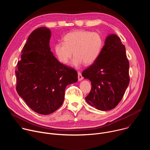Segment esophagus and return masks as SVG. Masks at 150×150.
<instances>
[{
  "label": "esophagus",
  "instance_id": "1",
  "mask_svg": "<svg viewBox=\"0 0 150 150\" xmlns=\"http://www.w3.org/2000/svg\"><path fill=\"white\" fill-rule=\"evenodd\" d=\"M78 81H82V80L83 79V76H82V75H81V72H78Z\"/></svg>",
  "mask_w": 150,
  "mask_h": 150
}]
</instances>
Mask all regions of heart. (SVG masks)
<instances>
[{"mask_svg": "<svg viewBox=\"0 0 150 150\" xmlns=\"http://www.w3.org/2000/svg\"><path fill=\"white\" fill-rule=\"evenodd\" d=\"M63 41L54 45L55 54L60 63L67 65L74 54L72 65L76 67L83 63L92 65L99 57L103 45L102 37L98 33L85 30L67 34Z\"/></svg>", "mask_w": 150, "mask_h": 150, "instance_id": "b5f03b06", "label": "heart"}]
</instances>
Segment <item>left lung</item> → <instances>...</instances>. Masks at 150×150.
Here are the masks:
<instances>
[{
	"label": "left lung",
	"mask_w": 150,
	"mask_h": 150,
	"mask_svg": "<svg viewBox=\"0 0 150 150\" xmlns=\"http://www.w3.org/2000/svg\"><path fill=\"white\" fill-rule=\"evenodd\" d=\"M129 63L125 46L115 34L105 38L97 60L82 75L91 81L87 103L101 111L114 109L121 101L129 83Z\"/></svg>",
	"instance_id": "8db88e82"
}]
</instances>
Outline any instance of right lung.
I'll list each match as a JSON object with an SVG mask.
<instances>
[{
	"instance_id": "1",
	"label": "right lung",
	"mask_w": 150,
	"mask_h": 150,
	"mask_svg": "<svg viewBox=\"0 0 150 150\" xmlns=\"http://www.w3.org/2000/svg\"><path fill=\"white\" fill-rule=\"evenodd\" d=\"M47 27L29 35L15 71L16 91L35 112L49 115L62 105L67 85L78 81L77 72L59 62L49 47Z\"/></svg>"
}]
</instances>
